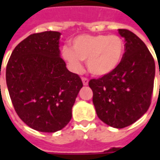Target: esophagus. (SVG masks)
<instances>
[{
	"label": "esophagus",
	"mask_w": 160,
	"mask_h": 160,
	"mask_svg": "<svg viewBox=\"0 0 160 160\" xmlns=\"http://www.w3.org/2000/svg\"><path fill=\"white\" fill-rule=\"evenodd\" d=\"M81 80H82V82H83L84 86H87V85H88V82H89L88 79H87V78H82Z\"/></svg>",
	"instance_id": "esophagus-1"
}]
</instances>
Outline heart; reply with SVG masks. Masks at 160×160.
Returning <instances> with one entry per match:
<instances>
[{"mask_svg": "<svg viewBox=\"0 0 160 160\" xmlns=\"http://www.w3.org/2000/svg\"><path fill=\"white\" fill-rule=\"evenodd\" d=\"M125 43L118 35L82 34L72 40V47L63 46L62 56L75 73L82 70L87 60L88 71L98 77L106 76L117 69L123 58Z\"/></svg>", "mask_w": 160, "mask_h": 160, "instance_id": "obj_1", "label": "heart"}]
</instances>
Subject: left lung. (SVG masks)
I'll return each instance as SVG.
<instances>
[{
	"instance_id": "left-lung-1",
	"label": "left lung",
	"mask_w": 160,
	"mask_h": 160,
	"mask_svg": "<svg viewBox=\"0 0 160 160\" xmlns=\"http://www.w3.org/2000/svg\"><path fill=\"white\" fill-rule=\"evenodd\" d=\"M125 39L123 58L114 72L91 80L94 107L98 118L116 128L135 122L151 104L155 62L143 41L134 33L118 29Z\"/></svg>"
}]
</instances>
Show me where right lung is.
Instances as JSON below:
<instances>
[{
  "label": "right lung",
  "instance_id": "1",
  "mask_svg": "<svg viewBox=\"0 0 160 160\" xmlns=\"http://www.w3.org/2000/svg\"><path fill=\"white\" fill-rule=\"evenodd\" d=\"M58 32L34 33L19 42L6 70L9 95L19 118L40 132L61 130L72 118L83 87L61 58Z\"/></svg>",
  "mask_w": 160,
  "mask_h": 160
}]
</instances>
